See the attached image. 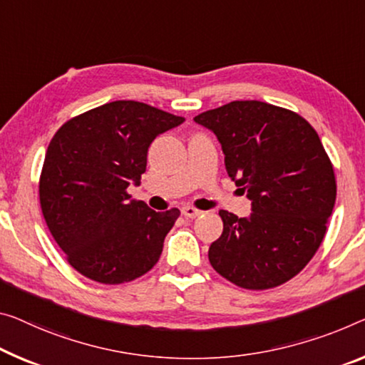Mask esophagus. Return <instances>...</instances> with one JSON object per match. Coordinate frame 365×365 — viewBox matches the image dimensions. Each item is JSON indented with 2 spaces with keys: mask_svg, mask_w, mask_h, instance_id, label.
I'll list each match as a JSON object with an SVG mask.
<instances>
[{
  "mask_svg": "<svg viewBox=\"0 0 365 365\" xmlns=\"http://www.w3.org/2000/svg\"><path fill=\"white\" fill-rule=\"evenodd\" d=\"M181 212H182V215L186 217V218H195V217H199L202 214V210L195 209V207H192V205H184L182 209H181Z\"/></svg>",
  "mask_w": 365,
  "mask_h": 365,
  "instance_id": "1",
  "label": "esophagus"
}]
</instances>
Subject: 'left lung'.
I'll use <instances>...</instances> for the list:
<instances>
[{"label": "left lung", "instance_id": "left-lung-1", "mask_svg": "<svg viewBox=\"0 0 365 365\" xmlns=\"http://www.w3.org/2000/svg\"><path fill=\"white\" fill-rule=\"evenodd\" d=\"M194 120L215 133L228 176L253 202L248 218L218 212L223 232L209 248L212 267L241 289L279 287L327 235L336 178L322 140L300 114L262 101H233Z\"/></svg>", "mask_w": 365, "mask_h": 365}]
</instances>
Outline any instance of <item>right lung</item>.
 I'll return each mask as SVG.
<instances>
[{"instance_id":"right-lung-1","label":"right lung","mask_w":365,"mask_h":365,"mask_svg":"<svg viewBox=\"0 0 365 365\" xmlns=\"http://www.w3.org/2000/svg\"><path fill=\"white\" fill-rule=\"evenodd\" d=\"M184 117L138 101H112L66 120L50 140L38 197L53 240L81 276L130 282L158 262L181 212L128 200L153 140Z\"/></svg>"}]
</instances>
